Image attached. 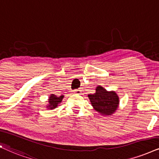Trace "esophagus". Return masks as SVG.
Returning <instances> with one entry per match:
<instances>
[{
    "instance_id": "34e87169",
    "label": "esophagus",
    "mask_w": 159,
    "mask_h": 159,
    "mask_svg": "<svg viewBox=\"0 0 159 159\" xmlns=\"http://www.w3.org/2000/svg\"><path fill=\"white\" fill-rule=\"evenodd\" d=\"M73 92H74V93H75V94H81V89H74Z\"/></svg>"
}]
</instances>
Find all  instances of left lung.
I'll list each match as a JSON object with an SVG mask.
<instances>
[{
	"instance_id": "8db88e82",
	"label": "left lung",
	"mask_w": 159,
	"mask_h": 159,
	"mask_svg": "<svg viewBox=\"0 0 159 159\" xmlns=\"http://www.w3.org/2000/svg\"><path fill=\"white\" fill-rule=\"evenodd\" d=\"M88 97L94 110L102 115H111L119 106V97L116 92H108L101 86H97L95 93L88 94Z\"/></svg>"
}]
</instances>
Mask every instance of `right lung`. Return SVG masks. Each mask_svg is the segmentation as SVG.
<instances>
[{"label":"right lung","instance_id":"obj_1","mask_svg":"<svg viewBox=\"0 0 159 159\" xmlns=\"http://www.w3.org/2000/svg\"><path fill=\"white\" fill-rule=\"evenodd\" d=\"M63 98L64 95L57 97V96L53 94H51L49 97V99H48V103H49V104H48V106H47V108H49V109H53V108H56L58 105L61 103Z\"/></svg>","mask_w":159,"mask_h":159}]
</instances>
